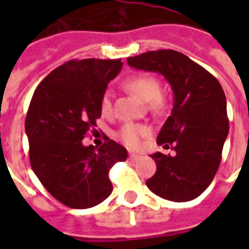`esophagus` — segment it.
<instances>
[{
  "instance_id": "1",
  "label": "esophagus",
  "mask_w": 249,
  "mask_h": 249,
  "mask_svg": "<svg viewBox=\"0 0 249 249\" xmlns=\"http://www.w3.org/2000/svg\"><path fill=\"white\" fill-rule=\"evenodd\" d=\"M129 159L133 160V161H137V160L141 159V155H138V154H134V152H130V154H129Z\"/></svg>"
}]
</instances>
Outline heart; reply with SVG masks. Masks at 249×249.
Listing matches in <instances>:
<instances>
[{
  "instance_id": "heart-1",
  "label": "heart",
  "mask_w": 249,
  "mask_h": 249,
  "mask_svg": "<svg viewBox=\"0 0 249 249\" xmlns=\"http://www.w3.org/2000/svg\"><path fill=\"white\" fill-rule=\"evenodd\" d=\"M125 89L129 90L130 93L142 99L143 102H147V106L150 111L155 113H161L166 108L165 98L160 94L161 91V85L160 81L155 76L151 75H137L128 79L124 83ZM101 112L103 116H109L112 113V103H111V95L108 91H106L101 98ZM148 133V129L143 125L138 124H126L120 129L119 137L129 147H136L140 143L141 137L146 136Z\"/></svg>"
}]
</instances>
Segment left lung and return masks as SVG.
<instances>
[{
  "label": "left lung",
  "instance_id": "8db88e82",
  "mask_svg": "<svg viewBox=\"0 0 249 249\" xmlns=\"http://www.w3.org/2000/svg\"><path fill=\"white\" fill-rule=\"evenodd\" d=\"M137 70L161 73L173 90L170 116L156 143L176 155L152 154L156 173L146 185L158 196L189 201L211 185L229 133L226 97L218 80L176 50H156L128 58Z\"/></svg>",
  "mask_w": 249,
  "mask_h": 249
}]
</instances>
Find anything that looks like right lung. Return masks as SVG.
Here are the masks:
<instances>
[{"mask_svg":"<svg viewBox=\"0 0 249 249\" xmlns=\"http://www.w3.org/2000/svg\"><path fill=\"white\" fill-rule=\"evenodd\" d=\"M121 67V59L68 60L33 94L25 117L31 166L45 189L70 208H91L107 199L109 169L128 158L125 147L109 138L98 150L83 144L102 115V95Z\"/></svg>","mask_w":249,"mask_h":249,"instance_id":"add662e5","label":"right lung"}]
</instances>
